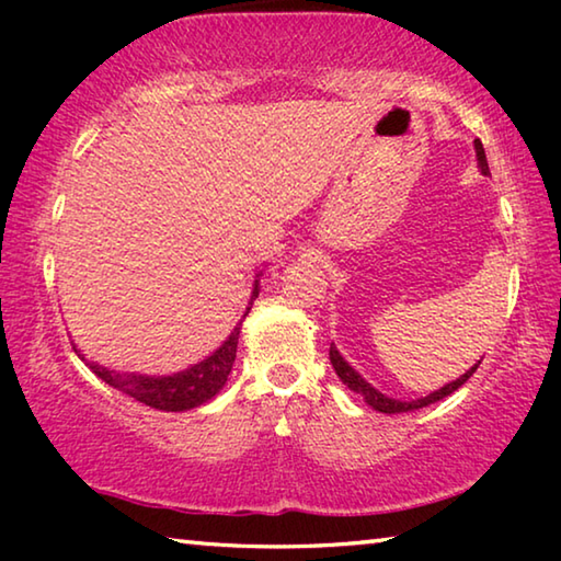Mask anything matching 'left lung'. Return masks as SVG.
I'll return each mask as SVG.
<instances>
[{
  "instance_id": "1",
  "label": "left lung",
  "mask_w": 561,
  "mask_h": 561,
  "mask_svg": "<svg viewBox=\"0 0 561 561\" xmlns=\"http://www.w3.org/2000/svg\"><path fill=\"white\" fill-rule=\"evenodd\" d=\"M474 153H478V165H480V170H482V175H490V168H488V158H485V148H482V144L480 140H474ZM329 358H331V366H334V371H336V376L341 378V381H344L351 391L354 393H360L364 396V401L374 408V411H378V413H408V411H417V408H425V405H431V403H435V401H443L445 396H450L453 391H458V388L468 381V378L478 371V366H480V360L478 364H474L470 371H465L458 381H450L448 386H443L440 391H433L431 396H423V398H417V401H398V398H388V396H383L381 391H376V388L371 386V383H366L364 378H360L354 368H351L346 360H344V356L339 354L336 351V346L331 344V348H329Z\"/></svg>"
}]
</instances>
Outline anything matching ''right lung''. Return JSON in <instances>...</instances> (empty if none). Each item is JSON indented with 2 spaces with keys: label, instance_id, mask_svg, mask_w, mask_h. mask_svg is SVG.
I'll use <instances>...</instances> for the list:
<instances>
[{
  "label": "right lung",
  "instance_id": "obj_1",
  "mask_svg": "<svg viewBox=\"0 0 561 561\" xmlns=\"http://www.w3.org/2000/svg\"><path fill=\"white\" fill-rule=\"evenodd\" d=\"M257 294H260V279H254L250 307H247L244 317L250 314L252 301L257 299ZM242 319H240V324L234 327L232 334L225 339V344L215 351V354L203 358L201 364L190 366V368H185V371H178L173 376H140V374L111 371V368H106V366H99V364H93V360H87V356H83L76 346H73V351L81 356V360H87V366L101 378V381H106L108 386L116 388V391L136 398V401L146 403L150 408H158V411L180 413V411H190V408L203 405L210 401L215 393H220V388L225 386L227 376H230V371H232Z\"/></svg>",
  "mask_w": 561,
  "mask_h": 561
}]
</instances>
